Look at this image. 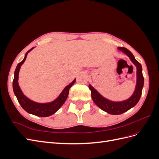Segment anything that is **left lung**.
<instances>
[{
  "label": "left lung",
  "instance_id": "left-lung-1",
  "mask_svg": "<svg viewBox=\"0 0 159 159\" xmlns=\"http://www.w3.org/2000/svg\"><path fill=\"white\" fill-rule=\"evenodd\" d=\"M119 51H121L127 54L130 60L137 67V85L133 95L129 99L120 102H114L104 98L101 95L96 89H95L91 85H89V88L91 92V98L94 103L98 106L111 115H120L127 111L131 108L133 107L138 102L142 94V90L144 85V78L142 73V66L141 64L134 58L132 53L125 48L119 47Z\"/></svg>",
  "mask_w": 159,
  "mask_h": 159
}]
</instances>
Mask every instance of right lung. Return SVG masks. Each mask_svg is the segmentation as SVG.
I'll use <instances>...</instances> for the list:
<instances>
[{
    "label": "right lung",
    "instance_id": "obj_1",
    "mask_svg": "<svg viewBox=\"0 0 159 159\" xmlns=\"http://www.w3.org/2000/svg\"><path fill=\"white\" fill-rule=\"evenodd\" d=\"M33 48H31L26 53L23 60L21 62H20L16 66L15 71H14V77L12 83L13 91L18 99V102L20 104L21 107L25 109L26 112H28V113L36 115V116L38 117H48L55 113L62 106V105L64 103L67 98H68V96L69 90L70 88L71 87L72 85H74L75 82V79H74V80L72 81L70 84L67 85L64 88V89L62 91L61 94L58 96V98L52 102L48 103H38L27 98L26 96L23 94L22 91H21L20 87H19L18 85V73L21 66L26 60L28 53L30 52Z\"/></svg>",
    "mask_w": 159,
    "mask_h": 159
}]
</instances>
